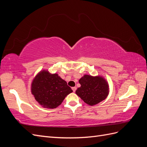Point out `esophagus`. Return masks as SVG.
Wrapping results in <instances>:
<instances>
[{
  "label": "esophagus",
  "mask_w": 147,
  "mask_h": 147,
  "mask_svg": "<svg viewBox=\"0 0 147 147\" xmlns=\"http://www.w3.org/2000/svg\"><path fill=\"white\" fill-rule=\"evenodd\" d=\"M72 90H73L74 92H75V91H76V90H77V88L76 87H72Z\"/></svg>",
  "instance_id": "34e87169"
}]
</instances>
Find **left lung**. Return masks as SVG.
I'll use <instances>...</instances> for the list:
<instances>
[{
    "label": "left lung",
    "mask_w": 147,
    "mask_h": 147,
    "mask_svg": "<svg viewBox=\"0 0 147 147\" xmlns=\"http://www.w3.org/2000/svg\"><path fill=\"white\" fill-rule=\"evenodd\" d=\"M81 86L76 91V94L90 105H94L104 100L109 92V84L100 76L92 77L84 75L79 80Z\"/></svg>",
    "instance_id": "obj_1"
}]
</instances>
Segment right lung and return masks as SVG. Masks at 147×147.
<instances>
[{
	"label": "right lung",
	"mask_w": 147,
	"mask_h": 147,
	"mask_svg": "<svg viewBox=\"0 0 147 147\" xmlns=\"http://www.w3.org/2000/svg\"><path fill=\"white\" fill-rule=\"evenodd\" d=\"M72 92V89L58 74H51L47 70L40 72L31 84V92L35 100L48 109L56 108Z\"/></svg>",
	"instance_id": "right-lung-1"
}]
</instances>
